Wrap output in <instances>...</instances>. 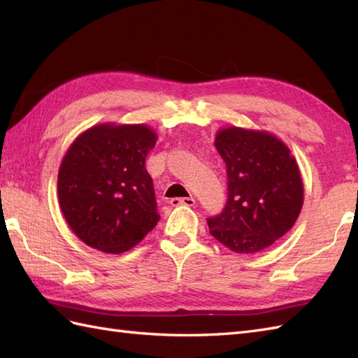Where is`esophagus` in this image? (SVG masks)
Returning <instances> with one entry per match:
<instances>
[{"instance_id": "obj_1", "label": "esophagus", "mask_w": 358, "mask_h": 358, "mask_svg": "<svg viewBox=\"0 0 358 358\" xmlns=\"http://www.w3.org/2000/svg\"><path fill=\"white\" fill-rule=\"evenodd\" d=\"M169 203L172 206H194L195 199L194 196H183V199H172Z\"/></svg>"}]
</instances>
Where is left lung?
I'll list each match as a JSON object with an SVG mask.
<instances>
[{"mask_svg":"<svg viewBox=\"0 0 358 358\" xmlns=\"http://www.w3.org/2000/svg\"><path fill=\"white\" fill-rule=\"evenodd\" d=\"M215 148L226 164L227 201L208 218L212 237L237 254L269 248L294 226L303 206V181L286 144L266 131L224 127Z\"/></svg>","mask_w":358,"mask_h":358,"instance_id":"8db88e82","label":"left lung"}]
</instances>
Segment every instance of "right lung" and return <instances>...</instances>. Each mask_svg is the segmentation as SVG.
I'll list each match as a JSON object with an SVG mask.
<instances>
[{
    "mask_svg": "<svg viewBox=\"0 0 358 358\" xmlns=\"http://www.w3.org/2000/svg\"><path fill=\"white\" fill-rule=\"evenodd\" d=\"M157 134L146 124H95L80 134L59 166L58 200L72 232L106 254L132 249L159 215L146 157Z\"/></svg>",
    "mask_w": 358,
    "mask_h": 358,
    "instance_id": "1",
    "label": "right lung"
}]
</instances>
